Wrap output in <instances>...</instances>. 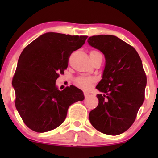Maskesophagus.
<instances>
[{"instance_id": "esophagus-1", "label": "esophagus", "mask_w": 158, "mask_h": 158, "mask_svg": "<svg viewBox=\"0 0 158 158\" xmlns=\"http://www.w3.org/2000/svg\"><path fill=\"white\" fill-rule=\"evenodd\" d=\"M84 96L85 97H89V93H88V92H87V91H84Z\"/></svg>"}]
</instances>
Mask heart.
Returning <instances> with one entry per match:
<instances>
[{
    "instance_id": "b5f03b06",
    "label": "heart",
    "mask_w": 158,
    "mask_h": 158,
    "mask_svg": "<svg viewBox=\"0 0 158 158\" xmlns=\"http://www.w3.org/2000/svg\"><path fill=\"white\" fill-rule=\"evenodd\" d=\"M94 53V52H99L97 50H92V51L90 52V53ZM94 81V79L91 77H78L77 79H76V82L78 85H79L80 87H82V88H88L90 86V83H92Z\"/></svg>"
}]
</instances>
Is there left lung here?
I'll use <instances>...</instances> for the list:
<instances>
[{"instance_id": "1", "label": "left lung", "mask_w": 158, "mask_h": 158, "mask_svg": "<svg viewBox=\"0 0 158 158\" xmlns=\"http://www.w3.org/2000/svg\"><path fill=\"white\" fill-rule=\"evenodd\" d=\"M90 46L106 57L102 79L97 88L99 103L89 114L91 125L108 135H118L135 122L145 99L146 75L136 50L111 35L90 37Z\"/></svg>"}]
</instances>
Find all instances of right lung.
<instances>
[{
    "mask_svg": "<svg viewBox=\"0 0 158 158\" xmlns=\"http://www.w3.org/2000/svg\"><path fill=\"white\" fill-rule=\"evenodd\" d=\"M88 36L48 32L23 49L12 78L15 105L29 128L42 133L64 121L69 106L85 99L80 89L70 85L58 90L56 80L64 74L73 51Z\"/></svg>",
    "mask_w": 158,
    "mask_h": 158,
    "instance_id": "right-lung-1",
    "label": "right lung"
}]
</instances>
